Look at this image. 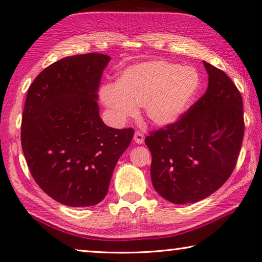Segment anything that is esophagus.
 Instances as JSON below:
<instances>
[{
  "label": "esophagus",
  "mask_w": 262,
  "mask_h": 262,
  "mask_svg": "<svg viewBox=\"0 0 262 262\" xmlns=\"http://www.w3.org/2000/svg\"><path fill=\"white\" fill-rule=\"evenodd\" d=\"M133 140H135V142L138 143V145H141V143H143V141H145V136H143L140 131H136Z\"/></svg>",
  "instance_id": "esophagus-1"
}]
</instances>
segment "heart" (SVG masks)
Returning a JSON list of instances; mask_svg holds the SVG:
<instances>
[{"mask_svg": "<svg viewBox=\"0 0 262 262\" xmlns=\"http://www.w3.org/2000/svg\"><path fill=\"white\" fill-rule=\"evenodd\" d=\"M199 88L200 77L195 69L150 61L126 68L116 84H104L99 95L120 123L136 117L138 106L143 105L151 123L168 126L182 119Z\"/></svg>", "mask_w": 262, "mask_h": 262, "instance_id": "obj_1", "label": "heart"}]
</instances>
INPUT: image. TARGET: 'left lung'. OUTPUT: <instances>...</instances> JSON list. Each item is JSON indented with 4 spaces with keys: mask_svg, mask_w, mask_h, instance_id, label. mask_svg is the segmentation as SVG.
I'll return each instance as SVG.
<instances>
[{
    "mask_svg": "<svg viewBox=\"0 0 262 262\" xmlns=\"http://www.w3.org/2000/svg\"><path fill=\"white\" fill-rule=\"evenodd\" d=\"M208 88L176 123L150 132L151 182L176 205L209 196L235 168L244 136L243 100L227 74L204 61Z\"/></svg>",
    "mask_w": 262,
    "mask_h": 262,
    "instance_id": "left-lung-1",
    "label": "left lung"
}]
</instances>
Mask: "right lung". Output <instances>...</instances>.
Masks as SVG:
<instances>
[{
    "instance_id": "add662e5",
    "label": "right lung",
    "mask_w": 262,
    "mask_h": 262,
    "mask_svg": "<svg viewBox=\"0 0 262 262\" xmlns=\"http://www.w3.org/2000/svg\"><path fill=\"white\" fill-rule=\"evenodd\" d=\"M111 57H64L44 69L27 93L21 146L30 173L51 198L69 207L99 204L133 129H113L99 116L98 88Z\"/></svg>"
}]
</instances>
